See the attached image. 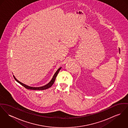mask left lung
Segmentation results:
<instances>
[{
    "mask_svg": "<svg viewBox=\"0 0 128 128\" xmlns=\"http://www.w3.org/2000/svg\"><path fill=\"white\" fill-rule=\"evenodd\" d=\"M119 53H120V49H119Z\"/></svg>",
    "mask_w": 128,
    "mask_h": 128,
    "instance_id": "obj_1",
    "label": "left lung"
}]
</instances>
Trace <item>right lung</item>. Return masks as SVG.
I'll list each match as a JSON object with an SVG mask.
<instances>
[{"label":"right lung","mask_w":128,"mask_h":128,"mask_svg":"<svg viewBox=\"0 0 128 128\" xmlns=\"http://www.w3.org/2000/svg\"><path fill=\"white\" fill-rule=\"evenodd\" d=\"M61 69V67L59 68V69H58L57 70V71L56 72V73L54 74V75L53 76V78L52 79V80H50V82L48 84H47V85L44 86H42V87H30L28 86L21 82H20V81H19L18 80H17L16 79V78L14 76H13L14 78V79L18 82L21 85H22L23 87H24L25 88H27V89H29V90H46L47 88H50L52 85V84L54 83V81H55V80L56 78V77L58 74V73L59 72V70H60V69Z\"/></svg>","instance_id":"add662e5"}]
</instances>
